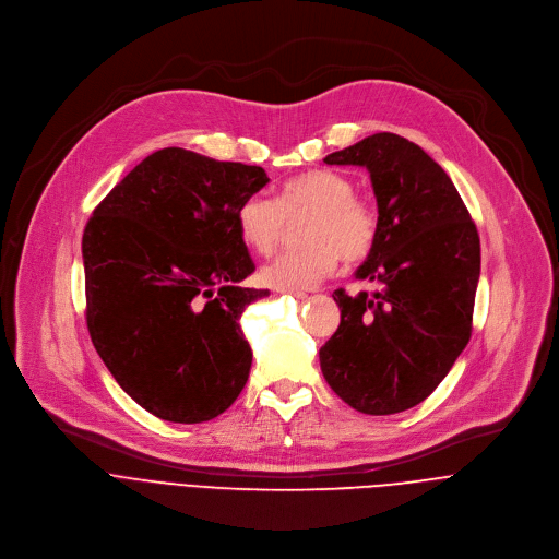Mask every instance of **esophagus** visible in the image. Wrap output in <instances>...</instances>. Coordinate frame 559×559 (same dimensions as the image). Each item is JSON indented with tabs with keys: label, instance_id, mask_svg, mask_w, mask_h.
I'll list each match as a JSON object with an SVG mask.
<instances>
[{
	"label": "esophagus",
	"instance_id": "1",
	"mask_svg": "<svg viewBox=\"0 0 559 559\" xmlns=\"http://www.w3.org/2000/svg\"><path fill=\"white\" fill-rule=\"evenodd\" d=\"M276 292H281V294H289V296H296V298H305V296H307L305 292H289V289H276Z\"/></svg>",
	"mask_w": 559,
	"mask_h": 559
}]
</instances>
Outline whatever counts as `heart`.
<instances>
[{
  "label": "heart",
  "instance_id": "b5f03b06",
  "mask_svg": "<svg viewBox=\"0 0 559 559\" xmlns=\"http://www.w3.org/2000/svg\"><path fill=\"white\" fill-rule=\"evenodd\" d=\"M354 183L332 170H307L278 190L276 201L254 194L236 210L241 241L257 254L278 250L287 221L305 218L298 252H287L261 270V281L274 289L302 292L347 263L365 261L378 241L376 210L354 197Z\"/></svg>",
  "mask_w": 559,
  "mask_h": 559
}]
</instances>
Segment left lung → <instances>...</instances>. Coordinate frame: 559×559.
I'll list each match as a JSON object with an SVG mask.
<instances>
[{
	"mask_svg": "<svg viewBox=\"0 0 559 559\" xmlns=\"http://www.w3.org/2000/svg\"><path fill=\"white\" fill-rule=\"evenodd\" d=\"M325 164L369 173L378 241L356 278L378 289L334 292L341 325L318 352L321 369L356 412L401 414L442 382L471 338L480 236L449 175L405 136L371 134Z\"/></svg>",
	"mask_w": 559,
	"mask_h": 559,
	"instance_id": "8db88e82",
	"label": "left lung"
}]
</instances>
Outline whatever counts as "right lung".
Returning <instances> with one entry per match:
<instances>
[{
  "mask_svg": "<svg viewBox=\"0 0 559 559\" xmlns=\"http://www.w3.org/2000/svg\"><path fill=\"white\" fill-rule=\"evenodd\" d=\"M259 166L164 147L95 207L82 241L86 321L119 386L152 416L205 423L243 391L252 349L238 318L270 292L236 210L267 186Z\"/></svg>",
  "mask_w": 559,
  "mask_h": 559,
  "instance_id": "right-lung-1",
  "label": "right lung"
}]
</instances>
